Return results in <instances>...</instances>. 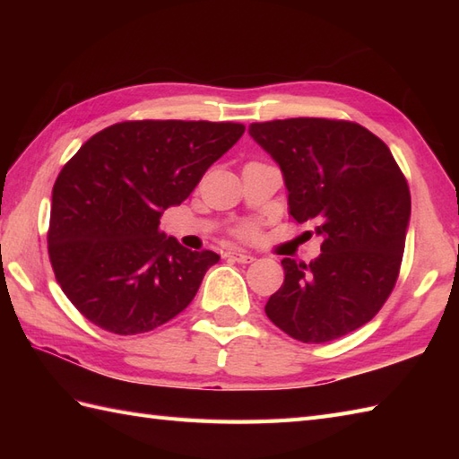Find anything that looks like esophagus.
<instances>
[{"label":"esophagus","mask_w":459,"mask_h":459,"mask_svg":"<svg viewBox=\"0 0 459 459\" xmlns=\"http://www.w3.org/2000/svg\"><path fill=\"white\" fill-rule=\"evenodd\" d=\"M224 256H227V260H230V262H238V264H250V262L255 260V256L248 255V252H242V250H229Z\"/></svg>","instance_id":"esophagus-1"}]
</instances>
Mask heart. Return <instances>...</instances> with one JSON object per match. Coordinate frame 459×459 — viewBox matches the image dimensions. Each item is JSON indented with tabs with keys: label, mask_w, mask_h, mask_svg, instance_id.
<instances>
[{
	"label": "heart",
	"mask_w": 459,
	"mask_h": 459,
	"mask_svg": "<svg viewBox=\"0 0 459 459\" xmlns=\"http://www.w3.org/2000/svg\"><path fill=\"white\" fill-rule=\"evenodd\" d=\"M238 235H240V237L252 235V227H250V224H245V227H240V229H238Z\"/></svg>",
	"instance_id": "1"
}]
</instances>
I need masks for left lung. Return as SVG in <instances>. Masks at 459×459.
<instances>
[{
	"label": "left lung",
	"instance_id": "8db88e82",
	"mask_svg": "<svg viewBox=\"0 0 459 459\" xmlns=\"http://www.w3.org/2000/svg\"><path fill=\"white\" fill-rule=\"evenodd\" d=\"M248 132L280 165L291 217L321 237L309 264L281 260L286 278L266 316L304 343L343 337L373 319L396 284L411 222L404 175L386 143L355 122L290 118Z\"/></svg>",
	"mask_w": 459,
	"mask_h": 459
}]
</instances>
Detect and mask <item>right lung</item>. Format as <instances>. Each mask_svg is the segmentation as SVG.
<instances>
[{"label":"right lung","instance_id":"right-lung-1","mask_svg":"<svg viewBox=\"0 0 459 459\" xmlns=\"http://www.w3.org/2000/svg\"><path fill=\"white\" fill-rule=\"evenodd\" d=\"M245 134L235 122L138 120L94 134L58 173L47 242L55 278L81 314L138 335L187 307L221 256L160 230Z\"/></svg>","mask_w":459,"mask_h":459}]
</instances>
